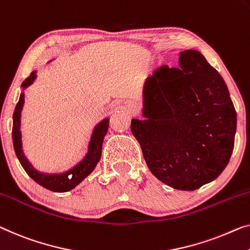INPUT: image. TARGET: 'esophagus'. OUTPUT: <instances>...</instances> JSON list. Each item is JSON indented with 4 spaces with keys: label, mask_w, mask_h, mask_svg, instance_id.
Returning <instances> with one entry per match:
<instances>
[{
    "label": "esophagus",
    "mask_w": 250,
    "mask_h": 250,
    "mask_svg": "<svg viewBox=\"0 0 250 250\" xmlns=\"http://www.w3.org/2000/svg\"><path fill=\"white\" fill-rule=\"evenodd\" d=\"M128 109H129V111L130 112H133V111H136V104L133 103V102H131L129 104V106H128Z\"/></svg>",
    "instance_id": "esophagus-1"
}]
</instances>
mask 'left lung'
<instances>
[{
    "label": "left lung",
    "mask_w": 250,
    "mask_h": 250,
    "mask_svg": "<svg viewBox=\"0 0 250 250\" xmlns=\"http://www.w3.org/2000/svg\"><path fill=\"white\" fill-rule=\"evenodd\" d=\"M178 68L159 67L144 87V117L131 120L150 172L163 183L194 191L228 165L237 113L228 87L196 50L180 54Z\"/></svg>",
    "instance_id": "obj_1"
}]
</instances>
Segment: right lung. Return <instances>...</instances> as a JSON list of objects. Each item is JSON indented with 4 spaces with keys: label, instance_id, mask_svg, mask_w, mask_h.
Instances as JSON below:
<instances>
[{
    "label": "right lung",
    "instance_id": "1",
    "mask_svg": "<svg viewBox=\"0 0 250 250\" xmlns=\"http://www.w3.org/2000/svg\"><path fill=\"white\" fill-rule=\"evenodd\" d=\"M36 78V72H32L31 75L25 78L22 83V87L25 88L30 84L33 83ZM24 103V94L21 93L19 102L17 103L16 109L13 113V126H12V140L13 147L19 162L23 167V169L27 172L30 177L33 181L37 182L39 185L43 186L44 188L49 189L53 192H67L75 188L76 185L81 183L87 175L93 172L95 168L96 164L99 163L102 154V144L104 136L106 135L107 128H109V119H104L102 122L95 126L94 131L91 138V143L88 146V152L83 161L77 164L75 167L69 169L68 172L62 174H43L39 173L31 166L27 158L24 157L23 151H22L21 145V132H20V117L21 110Z\"/></svg>",
    "mask_w": 250,
    "mask_h": 250
}]
</instances>
